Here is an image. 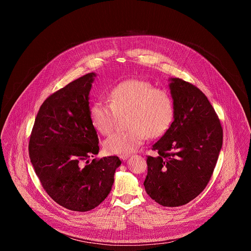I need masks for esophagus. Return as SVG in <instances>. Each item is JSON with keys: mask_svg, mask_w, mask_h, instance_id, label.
I'll list each match as a JSON object with an SVG mask.
<instances>
[{"mask_svg": "<svg viewBox=\"0 0 251 251\" xmlns=\"http://www.w3.org/2000/svg\"><path fill=\"white\" fill-rule=\"evenodd\" d=\"M128 157H129L128 155H120V156H119V158H120L121 160H127Z\"/></svg>", "mask_w": 251, "mask_h": 251, "instance_id": "34e87169", "label": "esophagus"}]
</instances>
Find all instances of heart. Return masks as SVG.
Here are the masks:
<instances>
[{
    "instance_id": "obj_1",
    "label": "heart",
    "mask_w": 251,
    "mask_h": 251,
    "mask_svg": "<svg viewBox=\"0 0 251 251\" xmlns=\"http://www.w3.org/2000/svg\"><path fill=\"white\" fill-rule=\"evenodd\" d=\"M109 102L96 101L90 107V119L102 135L110 134L119 115L127 113L128 130L118 131L104 142L110 154L126 155L136 150L148 137L157 138L169 128L173 119L170 95L149 82L130 79L116 85L108 95Z\"/></svg>"
}]
</instances>
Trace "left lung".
I'll return each mask as SVG.
<instances>
[{
  "label": "left lung",
  "mask_w": 251,
  "mask_h": 251,
  "mask_svg": "<svg viewBox=\"0 0 251 251\" xmlns=\"http://www.w3.org/2000/svg\"><path fill=\"white\" fill-rule=\"evenodd\" d=\"M174 121L152 146L144 181L147 194L163 206H180L208 184L223 146V128L207 97L195 85L171 78Z\"/></svg>",
  "instance_id": "1"
}]
</instances>
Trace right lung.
Wrapping results in <instances>:
<instances>
[{
	"mask_svg": "<svg viewBox=\"0 0 251 251\" xmlns=\"http://www.w3.org/2000/svg\"><path fill=\"white\" fill-rule=\"evenodd\" d=\"M95 74H87L50 95L35 117L28 143L34 172L59 205L88 211L109 195L117 156L98 154V136L89 114V92Z\"/></svg>",
	"mask_w": 251,
	"mask_h": 251,
	"instance_id": "right-lung-1",
	"label": "right lung"
}]
</instances>
